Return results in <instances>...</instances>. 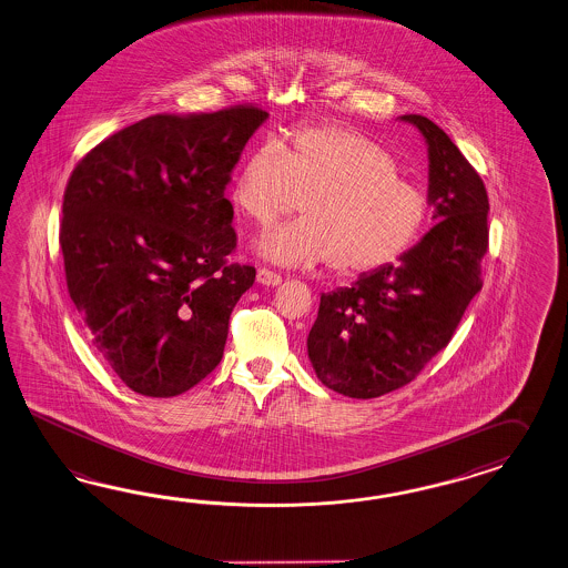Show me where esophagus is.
<instances>
[{"instance_id":"34e87169","label":"esophagus","mask_w":568,"mask_h":568,"mask_svg":"<svg viewBox=\"0 0 568 568\" xmlns=\"http://www.w3.org/2000/svg\"><path fill=\"white\" fill-rule=\"evenodd\" d=\"M257 282L262 284V286H277L280 282H282V276L276 274V272H272V270H260L257 272Z\"/></svg>"}]
</instances>
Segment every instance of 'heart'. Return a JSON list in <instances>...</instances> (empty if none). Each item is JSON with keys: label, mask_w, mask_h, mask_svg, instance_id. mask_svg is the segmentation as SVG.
I'll return each mask as SVG.
<instances>
[{"label": "heart", "mask_w": 568, "mask_h": 568, "mask_svg": "<svg viewBox=\"0 0 568 568\" xmlns=\"http://www.w3.org/2000/svg\"><path fill=\"white\" fill-rule=\"evenodd\" d=\"M231 197L262 226L305 200V219L270 229L255 251L284 267L329 262L339 274H366L399 260L428 216L424 191L397 175L392 154L339 125L301 128L280 148H253Z\"/></svg>", "instance_id": "b5f03b06"}]
</instances>
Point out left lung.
<instances>
[{
  "mask_svg": "<svg viewBox=\"0 0 568 568\" xmlns=\"http://www.w3.org/2000/svg\"><path fill=\"white\" fill-rule=\"evenodd\" d=\"M428 152L435 226L389 265L349 288L321 294L306 337L317 378L334 392L371 399L404 387L452 339L480 292L488 248V195L452 138L422 115L399 116Z\"/></svg>",
  "mask_w": 568,
  "mask_h": 568,
  "instance_id": "left-lung-1",
  "label": "left lung"
}]
</instances>
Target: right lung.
I'll return each mask as SVG.
<instances>
[{
	"instance_id": "1",
	"label": "right lung",
	"mask_w": 568,
	"mask_h": 568,
	"mask_svg": "<svg viewBox=\"0 0 568 568\" xmlns=\"http://www.w3.org/2000/svg\"><path fill=\"white\" fill-rule=\"evenodd\" d=\"M267 113L152 115L73 169L59 245L90 346L131 392L175 397L224 354L229 320L255 267L236 245L226 183Z\"/></svg>"
}]
</instances>
